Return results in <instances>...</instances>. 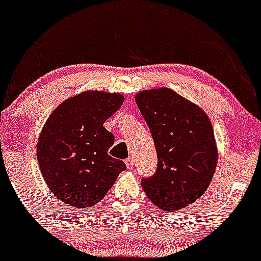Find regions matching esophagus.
I'll list each match as a JSON object with an SVG mask.
<instances>
[{"label": "esophagus", "mask_w": 261, "mask_h": 261, "mask_svg": "<svg viewBox=\"0 0 261 261\" xmlns=\"http://www.w3.org/2000/svg\"><path fill=\"white\" fill-rule=\"evenodd\" d=\"M125 164H127V167L129 168V169H132V168L136 167V161H134L133 156H130V158L125 159Z\"/></svg>", "instance_id": "obj_1"}]
</instances>
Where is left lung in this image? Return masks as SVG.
Instances as JSON below:
<instances>
[{"mask_svg": "<svg viewBox=\"0 0 261 261\" xmlns=\"http://www.w3.org/2000/svg\"><path fill=\"white\" fill-rule=\"evenodd\" d=\"M136 102L155 144L158 165L141 184L161 209H181L205 193L217 168L212 123L198 106L169 88L143 91Z\"/></svg>", "mask_w": 261, "mask_h": 261, "instance_id": "left-lung-1", "label": "left lung"}]
</instances>
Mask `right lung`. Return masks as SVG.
Masks as SVG:
<instances>
[{"mask_svg":"<svg viewBox=\"0 0 261 261\" xmlns=\"http://www.w3.org/2000/svg\"><path fill=\"white\" fill-rule=\"evenodd\" d=\"M123 100L117 93L83 92L64 100L47 119L37 144L38 164L46 184L64 204L94 205L127 168L108 154L114 136L103 127Z\"/></svg>","mask_w":261,"mask_h":261,"instance_id":"1","label":"right lung"}]
</instances>
